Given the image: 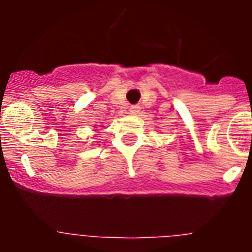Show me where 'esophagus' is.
<instances>
[{"mask_svg": "<svg viewBox=\"0 0 252 252\" xmlns=\"http://www.w3.org/2000/svg\"><path fill=\"white\" fill-rule=\"evenodd\" d=\"M139 106H132V107H131V108H130V112L131 113H137V112H139Z\"/></svg>", "mask_w": 252, "mask_h": 252, "instance_id": "1", "label": "esophagus"}]
</instances>
